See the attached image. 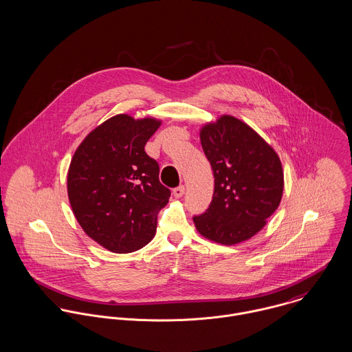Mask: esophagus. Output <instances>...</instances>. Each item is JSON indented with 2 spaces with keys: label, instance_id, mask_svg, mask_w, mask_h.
Instances as JSON below:
<instances>
[{
  "label": "esophagus",
  "instance_id": "obj_1",
  "mask_svg": "<svg viewBox=\"0 0 352 352\" xmlns=\"http://www.w3.org/2000/svg\"><path fill=\"white\" fill-rule=\"evenodd\" d=\"M184 191H186L184 186H180V187H177V188L173 190V196H175L176 199H180V197L184 195Z\"/></svg>",
  "mask_w": 352,
  "mask_h": 352
}]
</instances>
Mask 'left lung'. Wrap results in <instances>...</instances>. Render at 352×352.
Returning a JSON list of instances; mask_svg holds the SVG:
<instances>
[{
    "label": "left lung",
    "mask_w": 352,
    "mask_h": 352,
    "mask_svg": "<svg viewBox=\"0 0 352 352\" xmlns=\"http://www.w3.org/2000/svg\"><path fill=\"white\" fill-rule=\"evenodd\" d=\"M215 177L208 210L193 218L197 232L224 246L249 241L278 208L283 164L270 144L234 116L222 114L199 130Z\"/></svg>",
    "instance_id": "left-lung-1"
}]
</instances>
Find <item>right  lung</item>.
<instances>
[{
    "instance_id": "add662e5",
    "label": "right lung",
    "mask_w": 352,
    "mask_h": 352,
    "mask_svg": "<svg viewBox=\"0 0 352 352\" xmlns=\"http://www.w3.org/2000/svg\"><path fill=\"white\" fill-rule=\"evenodd\" d=\"M161 122L117 114L85 137L69 162L72 212L83 231L111 253H133L148 245L156 234L157 212L169 200L159 164L145 153Z\"/></svg>"
}]
</instances>
